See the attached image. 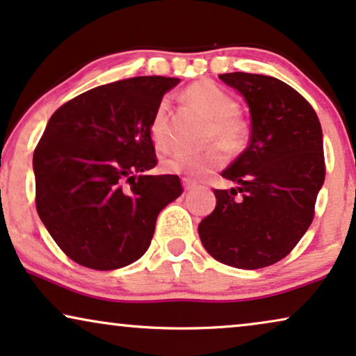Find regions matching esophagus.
Segmentation results:
<instances>
[{"label":"esophagus","instance_id":"esophagus-1","mask_svg":"<svg viewBox=\"0 0 356 356\" xmlns=\"http://www.w3.org/2000/svg\"><path fill=\"white\" fill-rule=\"evenodd\" d=\"M182 186H184V191H191V188H193L197 186L195 182L193 181H191V179H187V177H184L182 179Z\"/></svg>","mask_w":356,"mask_h":356}]
</instances>
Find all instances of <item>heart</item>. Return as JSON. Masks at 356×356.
<instances>
[{"label": "heart", "mask_w": 356, "mask_h": 356, "mask_svg": "<svg viewBox=\"0 0 356 356\" xmlns=\"http://www.w3.org/2000/svg\"><path fill=\"white\" fill-rule=\"evenodd\" d=\"M184 97L210 118L207 139L217 141L204 151H179L165 157L163 169L170 174H182L191 179H202L225 165L228 151L238 152L248 141V123L236 113V103L225 90L210 80H200L186 88ZM168 103L161 102L151 120V138L156 146H168Z\"/></svg>", "instance_id": "1"}]
</instances>
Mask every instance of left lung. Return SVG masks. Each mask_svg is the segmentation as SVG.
Wrapping results in <instances>:
<instances>
[{
  "instance_id": "1",
  "label": "left lung",
  "mask_w": 356,
  "mask_h": 356,
  "mask_svg": "<svg viewBox=\"0 0 356 356\" xmlns=\"http://www.w3.org/2000/svg\"><path fill=\"white\" fill-rule=\"evenodd\" d=\"M245 97L250 145L222 172L236 188H215L217 205L199 225L202 245L220 263L271 266L291 253L314 220L325 179L321 121L310 103L268 75H220Z\"/></svg>"
}]
</instances>
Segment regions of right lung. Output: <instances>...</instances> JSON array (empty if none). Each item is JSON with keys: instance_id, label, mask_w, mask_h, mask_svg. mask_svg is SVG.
Instances as JSON below:
<instances>
[{"instance_id": "add662e5", "label": "right lung", "mask_w": 356, "mask_h": 356, "mask_svg": "<svg viewBox=\"0 0 356 356\" xmlns=\"http://www.w3.org/2000/svg\"><path fill=\"white\" fill-rule=\"evenodd\" d=\"M170 77H133L92 88L51 116L34 149L35 209L58 248L85 268L110 271L141 258L156 220L182 193L157 164L151 120Z\"/></svg>"}]
</instances>
